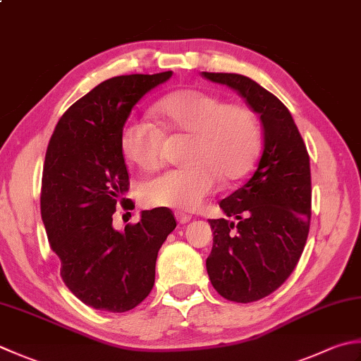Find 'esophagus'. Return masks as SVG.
Segmentation results:
<instances>
[{"mask_svg":"<svg viewBox=\"0 0 361 361\" xmlns=\"http://www.w3.org/2000/svg\"><path fill=\"white\" fill-rule=\"evenodd\" d=\"M175 219L178 221V224H188V222H190V219H192V217H190L189 214L181 213V211H176Z\"/></svg>","mask_w":361,"mask_h":361,"instance_id":"1","label":"esophagus"}]
</instances>
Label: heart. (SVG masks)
Listing matches in <instances>:
<instances>
[{
  "label": "heart",
  "instance_id": "heart-1",
  "mask_svg": "<svg viewBox=\"0 0 361 361\" xmlns=\"http://www.w3.org/2000/svg\"><path fill=\"white\" fill-rule=\"evenodd\" d=\"M162 131L189 134L186 162L139 188L147 207L194 211L214 192L219 176L236 181L250 172L261 150V128L250 108L225 103L222 97L202 89H181L154 106ZM152 123L130 120L120 133L125 159L140 171L159 164L162 133Z\"/></svg>",
  "mask_w": 361,
  "mask_h": 361
}]
</instances>
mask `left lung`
Instances as JSON below:
<instances>
[{
	"mask_svg": "<svg viewBox=\"0 0 361 361\" xmlns=\"http://www.w3.org/2000/svg\"><path fill=\"white\" fill-rule=\"evenodd\" d=\"M241 95L263 125V154L243 188L221 200L230 219H209L211 285L227 300L249 303L285 283L298 266L312 217L310 157L291 112L269 90L238 73L202 72Z\"/></svg>",
	"mask_w": 361,
	"mask_h": 361,
	"instance_id": "obj_1",
	"label": "left lung"
}]
</instances>
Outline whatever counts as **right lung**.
<instances>
[{
    "mask_svg": "<svg viewBox=\"0 0 361 361\" xmlns=\"http://www.w3.org/2000/svg\"><path fill=\"white\" fill-rule=\"evenodd\" d=\"M172 72L106 80L63 112L47 148L40 211L66 286L86 305L123 313L154 283L162 243L176 222L167 208L142 211L123 231L112 227L130 178L120 133L131 109Z\"/></svg>",
    "mask_w": 361,
    "mask_h": 361,
    "instance_id": "obj_1",
    "label": "right lung"
}]
</instances>
